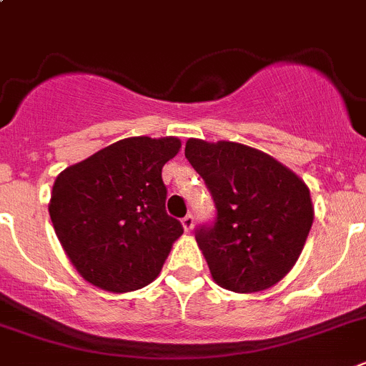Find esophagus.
I'll return each mask as SVG.
<instances>
[{
	"label": "esophagus",
	"instance_id": "1",
	"mask_svg": "<svg viewBox=\"0 0 366 366\" xmlns=\"http://www.w3.org/2000/svg\"><path fill=\"white\" fill-rule=\"evenodd\" d=\"M193 225H194L193 214H186V217L182 218V227H184V231H191V229H193Z\"/></svg>",
	"mask_w": 366,
	"mask_h": 366
}]
</instances>
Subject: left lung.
<instances>
[{
	"label": "left lung",
	"mask_w": 366,
	"mask_h": 366,
	"mask_svg": "<svg viewBox=\"0 0 366 366\" xmlns=\"http://www.w3.org/2000/svg\"><path fill=\"white\" fill-rule=\"evenodd\" d=\"M186 159L204 179L217 222L197 231L214 282L251 295L276 285L303 251L314 206L307 184L260 149L187 139Z\"/></svg>",
	"instance_id": "1"
}]
</instances>
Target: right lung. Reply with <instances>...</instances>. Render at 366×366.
<instances>
[{
	"label": "right lung",
	"instance_id": "1",
	"mask_svg": "<svg viewBox=\"0 0 366 366\" xmlns=\"http://www.w3.org/2000/svg\"><path fill=\"white\" fill-rule=\"evenodd\" d=\"M177 137H129L57 175L49 213L75 271L102 291L132 292L162 271L182 224L166 213L162 167Z\"/></svg>",
	"mask_w": 366,
	"mask_h": 366
}]
</instances>
